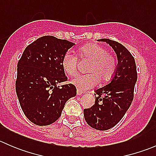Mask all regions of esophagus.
<instances>
[{"mask_svg":"<svg viewBox=\"0 0 156 156\" xmlns=\"http://www.w3.org/2000/svg\"><path fill=\"white\" fill-rule=\"evenodd\" d=\"M83 94H84V92H83V91L80 90L79 89H78V90H77V95H78V96H81V95H82Z\"/></svg>","mask_w":156,"mask_h":156,"instance_id":"34e87169","label":"esophagus"}]
</instances>
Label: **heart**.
Returning <instances> with one entry per match:
<instances>
[{
	"label": "heart",
	"instance_id": "obj_1",
	"mask_svg": "<svg viewBox=\"0 0 156 156\" xmlns=\"http://www.w3.org/2000/svg\"><path fill=\"white\" fill-rule=\"evenodd\" d=\"M80 57L91 61L87 68V75H78L72 80L71 83L80 90H86L94 87L100 81L105 83L109 81L116 71V60L104 47L97 44H89L82 47L78 51ZM78 58L66 52L61 60L62 70L69 76H73L77 72Z\"/></svg>",
	"mask_w": 156,
	"mask_h": 156
}]
</instances>
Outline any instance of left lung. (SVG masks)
I'll return each instance as SVG.
<instances>
[{
  "instance_id": "8db88e82",
  "label": "left lung",
  "mask_w": 156,
  "mask_h": 156,
  "mask_svg": "<svg viewBox=\"0 0 156 156\" xmlns=\"http://www.w3.org/2000/svg\"><path fill=\"white\" fill-rule=\"evenodd\" d=\"M98 41L106 42L112 47L117 56L118 65L111 81L96 90L95 103L84 109V115L91 127L106 130L120 122L131 105L137 73L134 58L125 47L106 38Z\"/></svg>"
}]
</instances>
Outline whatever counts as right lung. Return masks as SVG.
I'll return each instance as SVG.
<instances>
[{
    "label": "right lung",
    "mask_w": 156,
    "mask_h": 156,
    "mask_svg": "<svg viewBox=\"0 0 156 156\" xmlns=\"http://www.w3.org/2000/svg\"><path fill=\"white\" fill-rule=\"evenodd\" d=\"M74 45L43 36L25 49L18 62L16 91L25 115L34 125L53 124L60 117L66 103L76 96L73 84L58 86L67 80L62 58Z\"/></svg>",
    "instance_id": "obj_1"
}]
</instances>
